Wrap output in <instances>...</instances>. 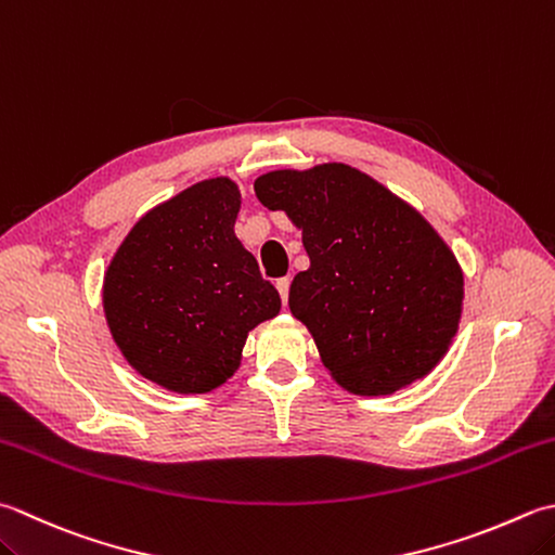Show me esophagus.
I'll return each mask as SVG.
<instances>
[{"instance_id": "esophagus-1", "label": "esophagus", "mask_w": 555, "mask_h": 555, "mask_svg": "<svg viewBox=\"0 0 555 555\" xmlns=\"http://www.w3.org/2000/svg\"><path fill=\"white\" fill-rule=\"evenodd\" d=\"M276 288H279L281 302H284V306H288V288H291V279H288V276H286V279H279V281H276Z\"/></svg>"}]
</instances>
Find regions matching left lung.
I'll return each instance as SVG.
<instances>
[{
  "label": "left lung",
  "instance_id": "left-lung-1",
  "mask_svg": "<svg viewBox=\"0 0 555 555\" xmlns=\"http://www.w3.org/2000/svg\"><path fill=\"white\" fill-rule=\"evenodd\" d=\"M255 194L302 231L310 269L288 306L353 395H392L428 375L457 332L464 279L430 223L344 163L274 170Z\"/></svg>",
  "mask_w": 555,
  "mask_h": 555
}]
</instances>
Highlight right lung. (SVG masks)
<instances>
[{"mask_svg":"<svg viewBox=\"0 0 555 555\" xmlns=\"http://www.w3.org/2000/svg\"><path fill=\"white\" fill-rule=\"evenodd\" d=\"M241 192L192 184L151 209L105 271L103 308L129 365L180 395L211 392L241 365L247 332L281 310L279 291L235 237Z\"/></svg>","mask_w":555,"mask_h":555,"instance_id":"obj_1","label":"right lung"}]
</instances>
